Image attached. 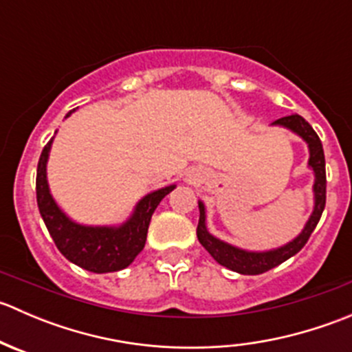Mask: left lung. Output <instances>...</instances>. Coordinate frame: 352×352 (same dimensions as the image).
Returning <instances> with one entry per match:
<instances>
[{"label":"left lung","mask_w":352,"mask_h":352,"mask_svg":"<svg viewBox=\"0 0 352 352\" xmlns=\"http://www.w3.org/2000/svg\"><path fill=\"white\" fill-rule=\"evenodd\" d=\"M274 124L287 127V129L296 133L298 136H301L308 143V148H310V160H308V165H310L315 172V186H314L315 208H314V212H311L310 219H308L307 226H305V230L293 240V242H289L281 248H276V250L245 252L236 247H232V245L221 242V240L214 239V236L206 230V211L202 202H199V212H201V216H199V225H197L199 242H201L202 247L211 254V257L214 258L218 264L225 265V267L232 269V271L235 272H240V274H247V276L262 274V272H267L269 269L283 264V262L287 261V258L293 257L294 254H298V252L305 247V243L308 242L311 233H314L315 226H317L318 221H320V216L325 208L327 177H325L324 148H322V141L320 138H318V134L315 133L314 127H311L303 117L298 116V113L281 117V119L274 120Z\"/></svg>","instance_id":"left-lung-1"}]
</instances>
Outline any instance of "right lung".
Segmentation results:
<instances>
[{"instance_id":"add662e5","label":"right lung","mask_w":352,"mask_h":352,"mask_svg":"<svg viewBox=\"0 0 352 352\" xmlns=\"http://www.w3.org/2000/svg\"><path fill=\"white\" fill-rule=\"evenodd\" d=\"M71 112H67V116H71ZM51 143L52 140L45 144L38 158L35 192H37L38 211L56 247L67 261L95 274L126 269L144 248L148 226H150L156 206L166 194L175 189V186L155 190L141 199L129 221L124 223L119 228H107V226L94 228V226L76 225L69 218H66L65 212L56 206L54 199L49 192L45 163H47Z\"/></svg>"}]
</instances>
